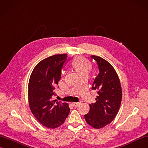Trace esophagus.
<instances>
[{
    "label": "esophagus",
    "mask_w": 148,
    "mask_h": 148,
    "mask_svg": "<svg viewBox=\"0 0 148 148\" xmlns=\"http://www.w3.org/2000/svg\"><path fill=\"white\" fill-rule=\"evenodd\" d=\"M80 102H73V103H71V105L75 107H78L79 105H80Z\"/></svg>",
    "instance_id": "34e87169"
}]
</instances>
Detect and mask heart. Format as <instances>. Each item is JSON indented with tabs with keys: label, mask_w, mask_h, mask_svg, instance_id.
<instances>
[{
	"label": "heart",
	"mask_w": 148,
	"mask_h": 148,
	"mask_svg": "<svg viewBox=\"0 0 148 148\" xmlns=\"http://www.w3.org/2000/svg\"><path fill=\"white\" fill-rule=\"evenodd\" d=\"M72 67L77 72L79 76L88 74L92 68V64L89 60L84 57L78 56L72 62Z\"/></svg>",
	"instance_id": "1"
}]
</instances>
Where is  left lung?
Instances as JSON below:
<instances>
[{
    "mask_svg": "<svg viewBox=\"0 0 148 148\" xmlns=\"http://www.w3.org/2000/svg\"><path fill=\"white\" fill-rule=\"evenodd\" d=\"M91 58L97 62L99 70L92 87L97 91L98 95L96 102L90 104V111L84 117L90 125L100 129L110 124L117 114L122 100V88L113 66L101 57L92 55Z\"/></svg>",
    "mask_w": 148,
    "mask_h": 148,
    "instance_id": "1",
    "label": "left lung"
}]
</instances>
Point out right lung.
I'll return each mask as SVG.
<instances>
[{"instance_id": "obj_1", "label": "right lung", "mask_w": 148, "mask_h": 148, "mask_svg": "<svg viewBox=\"0 0 148 148\" xmlns=\"http://www.w3.org/2000/svg\"><path fill=\"white\" fill-rule=\"evenodd\" d=\"M67 58V54H60L41 61L29 81L30 109L39 123L48 128L55 129L63 124L70 110L67 103L51 99Z\"/></svg>"}]
</instances>
